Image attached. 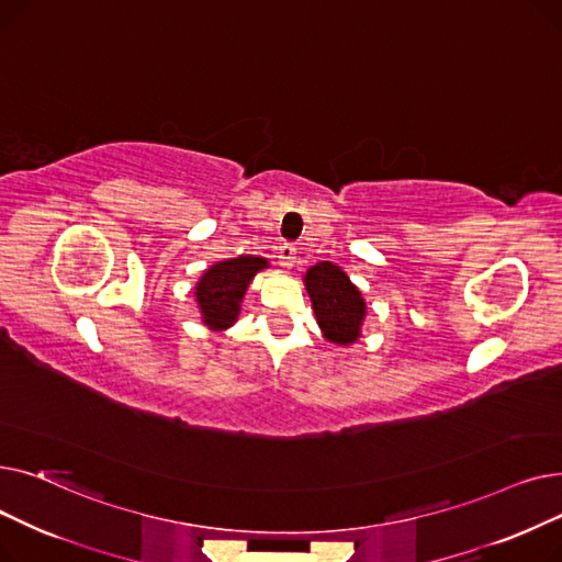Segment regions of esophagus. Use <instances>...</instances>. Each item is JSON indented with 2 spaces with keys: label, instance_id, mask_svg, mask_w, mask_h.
Listing matches in <instances>:
<instances>
[{
  "label": "esophagus",
  "instance_id": "obj_1",
  "mask_svg": "<svg viewBox=\"0 0 562 562\" xmlns=\"http://www.w3.org/2000/svg\"><path fill=\"white\" fill-rule=\"evenodd\" d=\"M278 259H280V266H284V269H291L293 261H296V248H293L291 244L278 246Z\"/></svg>",
  "mask_w": 562,
  "mask_h": 562
}]
</instances>
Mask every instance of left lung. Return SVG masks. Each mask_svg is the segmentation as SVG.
Here are the masks:
<instances>
[{
  "label": "left lung",
  "instance_id": "8db88e82",
  "mask_svg": "<svg viewBox=\"0 0 562 562\" xmlns=\"http://www.w3.org/2000/svg\"><path fill=\"white\" fill-rule=\"evenodd\" d=\"M303 280L323 337L339 346L358 341L367 316L360 289L333 261H318Z\"/></svg>",
  "mask_w": 562,
  "mask_h": 562
}]
</instances>
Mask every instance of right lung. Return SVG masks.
Wrapping results in <instances>:
<instances>
[{
  "instance_id": "obj_1",
  "label": "right lung",
  "mask_w": 562,
  "mask_h": 562,
  "mask_svg": "<svg viewBox=\"0 0 562 562\" xmlns=\"http://www.w3.org/2000/svg\"><path fill=\"white\" fill-rule=\"evenodd\" d=\"M263 257L241 255L210 266L195 284V301L202 323L210 330H227L241 312V301L252 278L266 269Z\"/></svg>"
}]
</instances>
